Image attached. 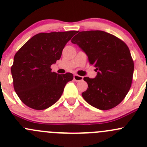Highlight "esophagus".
Masks as SVG:
<instances>
[{"mask_svg":"<svg viewBox=\"0 0 147 147\" xmlns=\"http://www.w3.org/2000/svg\"><path fill=\"white\" fill-rule=\"evenodd\" d=\"M73 78H74V80L77 81V82L82 80V79H83V78L82 76H80V75H74Z\"/></svg>","mask_w":147,"mask_h":147,"instance_id":"34e87169","label":"esophagus"}]
</instances>
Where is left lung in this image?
Masks as SVG:
<instances>
[{
  "label": "left lung",
  "instance_id": "1",
  "mask_svg": "<svg viewBox=\"0 0 147 147\" xmlns=\"http://www.w3.org/2000/svg\"><path fill=\"white\" fill-rule=\"evenodd\" d=\"M78 32L71 42L85 53L97 72L94 78H84L88 88L82 93V97L97 109H112L124 100L131 87L134 67L129 49L105 31Z\"/></svg>",
  "mask_w": 147,
  "mask_h": 147
}]
</instances>
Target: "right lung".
Masks as SVG:
<instances>
[{"mask_svg": "<svg viewBox=\"0 0 147 147\" xmlns=\"http://www.w3.org/2000/svg\"><path fill=\"white\" fill-rule=\"evenodd\" d=\"M77 31L41 32L34 35L14 56L11 74L16 94L29 107L42 110L61 97L73 75L52 72L53 64L60 60L67 42Z\"/></svg>", "mask_w": 147, "mask_h": 147, "instance_id": "add662e5", "label": "right lung"}]
</instances>
